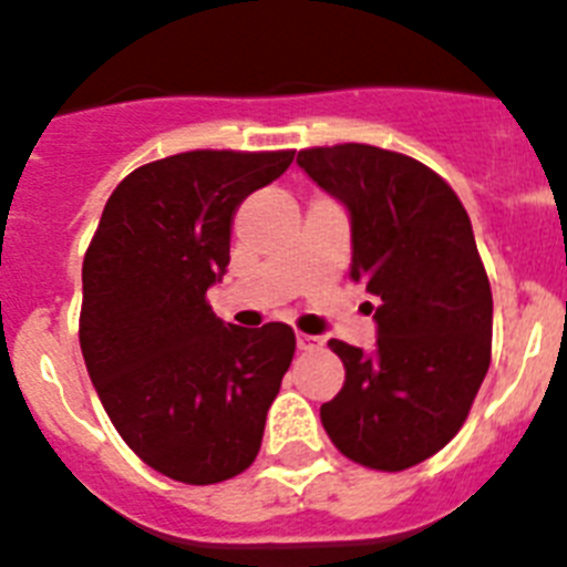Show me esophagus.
<instances>
[{
	"mask_svg": "<svg viewBox=\"0 0 567 567\" xmlns=\"http://www.w3.org/2000/svg\"><path fill=\"white\" fill-rule=\"evenodd\" d=\"M318 346H320V338H315V334L298 332V349L309 352V349H318Z\"/></svg>",
	"mask_w": 567,
	"mask_h": 567,
	"instance_id": "esophagus-1",
	"label": "esophagus"
}]
</instances>
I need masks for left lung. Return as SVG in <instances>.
Returning a JSON list of instances; mask_svg holds the SVG:
<instances>
[{
    "label": "left lung",
    "instance_id": "1",
    "mask_svg": "<svg viewBox=\"0 0 567 567\" xmlns=\"http://www.w3.org/2000/svg\"><path fill=\"white\" fill-rule=\"evenodd\" d=\"M352 215V280L380 298L378 352L343 340L346 383L320 405L343 457L405 471L463 429L491 363V284L457 193L417 158L372 144L298 153Z\"/></svg>",
    "mask_w": 567,
    "mask_h": 567
}]
</instances>
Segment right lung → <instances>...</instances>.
I'll return each instance as SVG.
<instances>
[{
	"instance_id": "add662e5",
	"label": "right lung",
	"mask_w": 567,
	"mask_h": 567,
	"mask_svg": "<svg viewBox=\"0 0 567 567\" xmlns=\"http://www.w3.org/2000/svg\"><path fill=\"white\" fill-rule=\"evenodd\" d=\"M295 150H189L133 169L104 204L82 264L79 343L115 432L187 485L238 477L295 354L287 323L215 318L238 204L287 173Z\"/></svg>"
}]
</instances>
